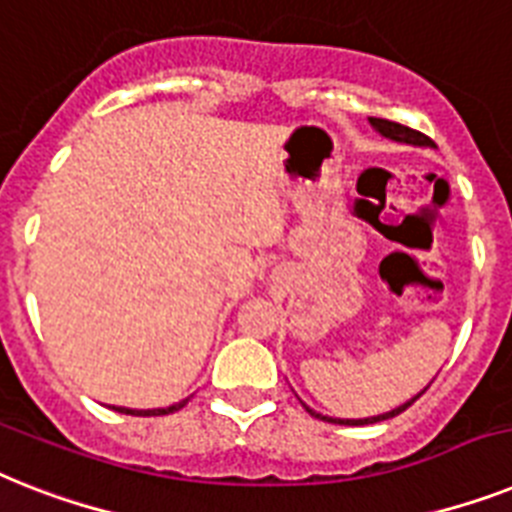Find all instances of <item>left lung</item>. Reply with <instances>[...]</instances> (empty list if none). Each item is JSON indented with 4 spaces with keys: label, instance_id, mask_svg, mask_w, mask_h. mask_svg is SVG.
Here are the masks:
<instances>
[{
    "label": "left lung",
    "instance_id": "left-lung-1",
    "mask_svg": "<svg viewBox=\"0 0 512 512\" xmlns=\"http://www.w3.org/2000/svg\"><path fill=\"white\" fill-rule=\"evenodd\" d=\"M369 122H371V128L377 130L379 135H384V138H390V141H395V143H408V146H432V149H434V141H432V138H429V135L418 133V130H413V128H405V125H400V122L382 120V117H369ZM424 392H426V387H424V390H421V392H418L416 398L405 400V403L398 405V408H392V411L379 413V416H371V418H332V416H322V413H316L314 408H308L306 403H303V408H306V411L311 413V416L322 418V421H329V424L363 426V424H377V421H387V418L398 416V413H403L405 408H408V405L416 403V400L421 398Z\"/></svg>",
    "mask_w": 512,
    "mask_h": 512
}]
</instances>
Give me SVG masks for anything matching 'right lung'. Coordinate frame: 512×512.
Here are the masks:
<instances>
[{
    "mask_svg": "<svg viewBox=\"0 0 512 512\" xmlns=\"http://www.w3.org/2000/svg\"><path fill=\"white\" fill-rule=\"evenodd\" d=\"M188 403V398L180 400V403L175 405H167V408H151V411H135V408H117V405H112L114 411H120V413H128V416H167V413H175L180 411L183 405Z\"/></svg>",
    "mask_w": 512,
    "mask_h": 512,
    "instance_id": "obj_1",
    "label": "right lung"
}]
</instances>
